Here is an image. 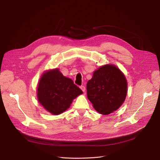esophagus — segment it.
I'll return each instance as SVG.
<instances>
[{
    "mask_svg": "<svg viewBox=\"0 0 160 160\" xmlns=\"http://www.w3.org/2000/svg\"><path fill=\"white\" fill-rule=\"evenodd\" d=\"M80 88H81V89L82 91H83L84 92V93H85V86H81Z\"/></svg>",
    "mask_w": 160,
    "mask_h": 160,
    "instance_id": "obj_1",
    "label": "esophagus"
}]
</instances>
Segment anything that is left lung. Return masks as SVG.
<instances>
[{"instance_id":"1","label":"left lung","mask_w":160,"mask_h":160,"mask_svg":"<svg viewBox=\"0 0 160 160\" xmlns=\"http://www.w3.org/2000/svg\"><path fill=\"white\" fill-rule=\"evenodd\" d=\"M127 88L123 72L113 65H105L93 72V77L87 83V93L97 111L108 115L123 104Z\"/></svg>"}]
</instances>
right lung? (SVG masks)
I'll list each match as a JSON object with an SVG mask.
<instances>
[{
	"label": "right lung",
	"mask_w": 160,
	"mask_h": 160,
	"mask_svg": "<svg viewBox=\"0 0 160 160\" xmlns=\"http://www.w3.org/2000/svg\"><path fill=\"white\" fill-rule=\"evenodd\" d=\"M82 93L72 80L63 76L58 69L44 72L37 88L38 102L53 115L64 112L72 100Z\"/></svg>",
	"instance_id": "right-lung-1"
}]
</instances>
